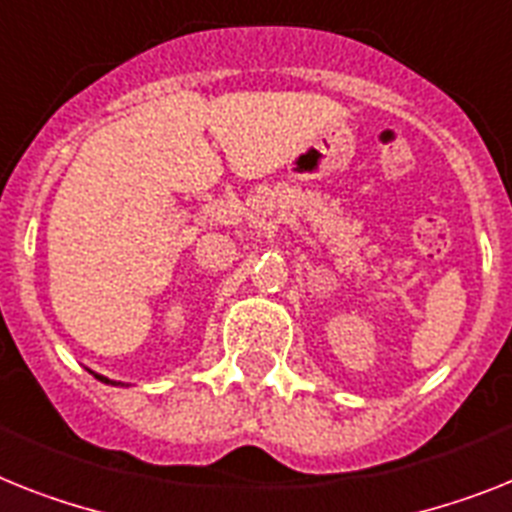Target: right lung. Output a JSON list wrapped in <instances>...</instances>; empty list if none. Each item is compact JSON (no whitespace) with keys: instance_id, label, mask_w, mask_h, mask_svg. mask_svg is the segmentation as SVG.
<instances>
[{"instance_id":"1","label":"right lung","mask_w":512,"mask_h":512,"mask_svg":"<svg viewBox=\"0 0 512 512\" xmlns=\"http://www.w3.org/2000/svg\"><path fill=\"white\" fill-rule=\"evenodd\" d=\"M91 374H94L96 379H99V382H104V384H122V382H112V379H107V377H101V374H96V371H91Z\"/></svg>"}]
</instances>
